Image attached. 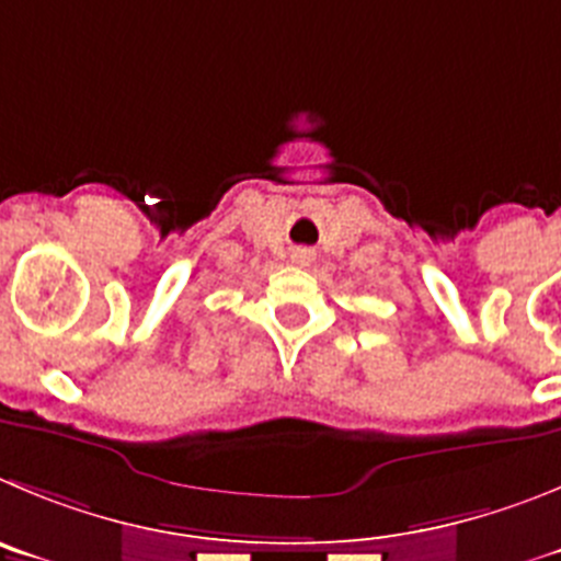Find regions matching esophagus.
Returning a JSON list of instances; mask_svg holds the SVG:
<instances>
[{"instance_id": "obj_1", "label": "esophagus", "mask_w": 561, "mask_h": 561, "mask_svg": "<svg viewBox=\"0 0 561 561\" xmlns=\"http://www.w3.org/2000/svg\"><path fill=\"white\" fill-rule=\"evenodd\" d=\"M293 262H296V265H307V262H310V254H307V251H293Z\"/></svg>"}]
</instances>
